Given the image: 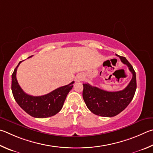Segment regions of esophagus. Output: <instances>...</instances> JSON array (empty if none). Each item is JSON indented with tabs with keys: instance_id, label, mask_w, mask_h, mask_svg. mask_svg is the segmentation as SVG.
<instances>
[{
	"instance_id": "34e87169",
	"label": "esophagus",
	"mask_w": 153,
	"mask_h": 153,
	"mask_svg": "<svg viewBox=\"0 0 153 153\" xmlns=\"http://www.w3.org/2000/svg\"><path fill=\"white\" fill-rule=\"evenodd\" d=\"M82 76H81V75H78V76H77L76 78V82H80V81H82Z\"/></svg>"
}]
</instances>
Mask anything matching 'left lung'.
Returning a JSON list of instances; mask_svg holds the SVG:
<instances>
[{"mask_svg": "<svg viewBox=\"0 0 153 153\" xmlns=\"http://www.w3.org/2000/svg\"><path fill=\"white\" fill-rule=\"evenodd\" d=\"M123 64L127 65L132 74V78L124 89L109 92L93 87L89 83L83 85L82 97L89 110L103 117H114L119 114L129 105L136 89V72L126 58L117 55Z\"/></svg>", "mask_w": 153, "mask_h": 153, "instance_id": "8db88e82", "label": "left lung"}]
</instances>
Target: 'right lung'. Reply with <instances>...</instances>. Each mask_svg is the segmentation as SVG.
Returning <instances> with one entry per match:
<instances>
[{"label": "right lung", "mask_w": 153, "mask_h": 153, "mask_svg": "<svg viewBox=\"0 0 153 153\" xmlns=\"http://www.w3.org/2000/svg\"><path fill=\"white\" fill-rule=\"evenodd\" d=\"M21 62H19L12 74L11 89L16 102L27 114L32 117L45 118L54 116L62 108L66 96L73 87L74 82L72 81L69 85L59 87L44 95H28L21 89L16 78L17 70Z\"/></svg>", "instance_id": "obj_1"}]
</instances>
